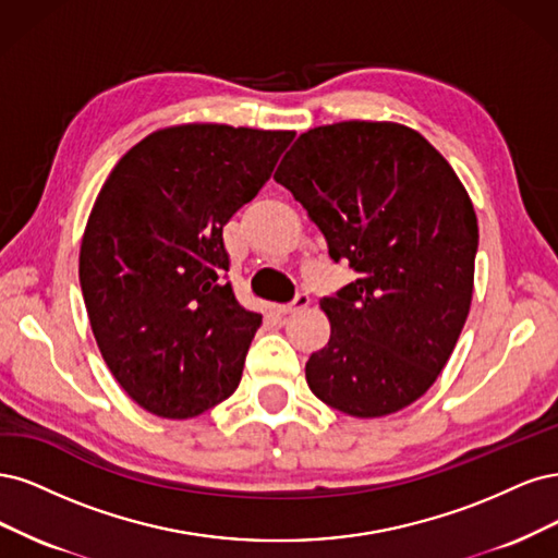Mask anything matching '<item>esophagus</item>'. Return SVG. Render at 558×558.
Here are the masks:
<instances>
[{
  "instance_id": "34e87169",
  "label": "esophagus",
  "mask_w": 558,
  "mask_h": 558,
  "mask_svg": "<svg viewBox=\"0 0 558 558\" xmlns=\"http://www.w3.org/2000/svg\"><path fill=\"white\" fill-rule=\"evenodd\" d=\"M308 305H311V296H308V294H296V299H294L292 303L280 305L278 313H280V315H294V313H299V311H303V308H308Z\"/></svg>"
}]
</instances>
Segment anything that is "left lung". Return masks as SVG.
<instances>
[{
    "label": "left lung",
    "instance_id": "left-lung-1",
    "mask_svg": "<svg viewBox=\"0 0 558 558\" xmlns=\"http://www.w3.org/2000/svg\"><path fill=\"white\" fill-rule=\"evenodd\" d=\"M274 178L359 276L319 301L331 336L305 364L311 391L362 420L415 403L473 299L480 233L454 169L405 124L348 120L301 134Z\"/></svg>",
    "mask_w": 558,
    "mask_h": 558
}]
</instances>
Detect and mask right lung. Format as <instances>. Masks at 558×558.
Returning a JSON list of instances; mask_svg holds the SVG:
<instances>
[{
  "label": "right lung",
  "mask_w": 558,
  "mask_h": 558,
  "mask_svg": "<svg viewBox=\"0 0 558 558\" xmlns=\"http://www.w3.org/2000/svg\"><path fill=\"white\" fill-rule=\"evenodd\" d=\"M294 132L192 122L124 155L87 218L78 278L106 366L157 417L236 391L262 325L225 280L222 227L271 178Z\"/></svg>",
  "instance_id": "obj_1"
}]
</instances>
